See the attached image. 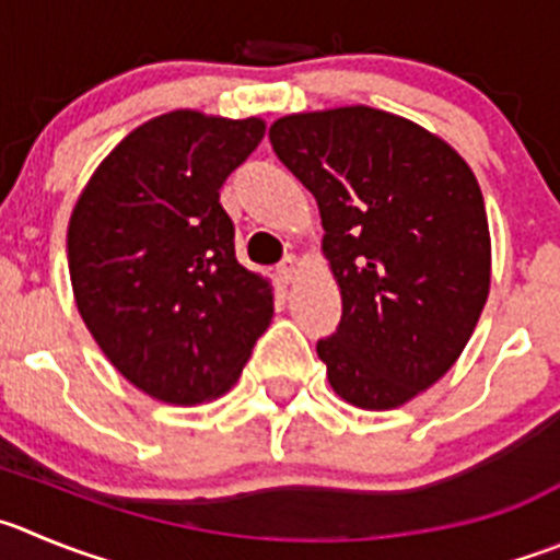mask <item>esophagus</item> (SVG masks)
Wrapping results in <instances>:
<instances>
[{
  "instance_id": "1",
  "label": "esophagus",
  "mask_w": 560,
  "mask_h": 560,
  "mask_svg": "<svg viewBox=\"0 0 560 560\" xmlns=\"http://www.w3.org/2000/svg\"><path fill=\"white\" fill-rule=\"evenodd\" d=\"M298 256H284V259H281L279 265H276V276H279L281 281H284V284H290L292 279H295V273H298Z\"/></svg>"
}]
</instances>
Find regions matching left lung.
Instances as JSON below:
<instances>
[{"instance_id":"obj_1","label":"left lung","mask_w":560,"mask_h":560,"mask_svg":"<svg viewBox=\"0 0 560 560\" xmlns=\"http://www.w3.org/2000/svg\"><path fill=\"white\" fill-rule=\"evenodd\" d=\"M284 168L320 207L342 317L317 339L339 398L395 409L462 357L483 312L492 243L467 162L373 107L287 115L270 127Z\"/></svg>"}]
</instances>
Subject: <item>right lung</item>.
<instances>
[{
    "label": "right lung",
    "mask_w": 560,
    "mask_h": 560,
    "mask_svg": "<svg viewBox=\"0 0 560 560\" xmlns=\"http://www.w3.org/2000/svg\"><path fill=\"white\" fill-rule=\"evenodd\" d=\"M259 118L160 115L109 151L68 223L77 310L145 395L192 406L243 373L273 292L234 256L221 185L259 145Z\"/></svg>",
    "instance_id": "right-lung-1"
}]
</instances>
